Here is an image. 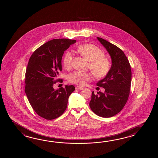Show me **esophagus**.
<instances>
[{"mask_svg":"<svg viewBox=\"0 0 158 158\" xmlns=\"http://www.w3.org/2000/svg\"><path fill=\"white\" fill-rule=\"evenodd\" d=\"M76 90H83V89H84V88L77 86H76Z\"/></svg>","mask_w":158,"mask_h":158,"instance_id":"obj_1","label":"esophagus"}]
</instances>
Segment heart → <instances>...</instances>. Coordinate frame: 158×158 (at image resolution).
Here are the masks:
<instances>
[{"label": "heart", "instance_id": "heart-1", "mask_svg": "<svg viewBox=\"0 0 158 158\" xmlns=\"http://www.w3.org/2000/svg\"><path fill=\"white\" fill-rule=\"evenodd\" d=\"M77 50L89 61V68L95 77H104L108 74L111 68L110 61L104 57V52L99 48L93 44H86L78 46ZM72 59V52L67 51L63 60L64 67L68 68L71 67ZM91 78L90 73L76 71L69 76V80L72 83L84 85L86 81L90 80Z\"/></svg>", "mask_w": 158, "mask_h": 158}]
</instances>
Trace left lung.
Wrapping results in <instances>:
<instances>
[{
    "instance_id": "8db88e82",
    "label": "left lung",
    "mask_w": 158,
    "mask_h": 158,
    "mask_svg": "<svg viewBox=\"0 0 158 158\" xmlns=\"http://www.w3.org/2000/svg\"><path fill=\"white\" fill-rule=\"evenodd\" d=\"M98 40L106 49L111 59L110 70L105 77L97 83L103 87L104 93L92 92L89 106L95 114L103 118H110L124 108L129 95L131 80V67L124 52L105 40Z\"/></svg>"
}]
</instances>
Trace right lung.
Segmentation results:
<instances>
[{
    "instance_id": "add662e5",
    "label": "right lung",
    "mask_w": 158,
    "mask_h": 158,
    "mask_svg": "<svg viewBox=\"0 0 158 158\" xmlns=\"http://www.w3.org/2000/svg\"><path fill=\"white\" fill-rule=\"evenodd\" d=\"M76 40L54 39L37 48L30 56L25 74V93L34 111L42 118L52 120L59 117L67 107L73 85L55 90L54 85L62 70L64 51ZM62 81V80L61 81Z\"/></svg>"
}]
</instances>
